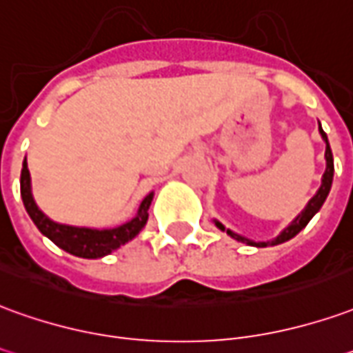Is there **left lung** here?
<instances>
[{
	"label": "left lung",
	"instance_id": "1",
	"mask_svg": "<svg viewBox=\"0 0 353 353\" xmlns=\"http://www.w3.org/2000/svg\"><path fill=\"white\" fill-rule=\"evenodd\" d=\"M319 134H321L323 141H325V174H323L321 177V187L317 189V193L307 201V204H305V208L300 214H298L296 218L292 219L290 223H288L287 228L281 231L279 235L275 236L273 241H263V243H256V241H250V239H246V236L239 235V233H235V231H231V229H225V225L223 223H219L218 219H214V223H216V228L221 229V231H225L231 239H235V241H239V243H245V245H250V246H258V248H263V246H275V245H281V243H287V241H290L292 236H296L302 229L310 223V219L314 218L317 212L321 210L323 202H325V199H327V194H329V191H331V185H332V176H334V162H332V152H331V147H329V139H327V134L323 132L321 124H319Z\"/></svg>",
	"mask_w": 353,
	"mask_h": 353
}]
</instances>
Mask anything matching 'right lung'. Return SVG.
Here are the masks:
<instances>
[{"label": "right lung", "instance_id": "add662e5", "mask_svg": "<svg viewBox=\"0 0 353 353\" xmlns=\"http://www.w3.org/2000/svg\"><path fill=\"white\" fill-rule=\"evenodd\" d=\"M21 196L22 202H24V208L28 212L32 221L36 223V228L41 231V235H46L59 248H63L72 256L97 260V258H103L107 254L114 252L117 248H120L128 241H132V239L139 235V231L145 228V223L149 219V206H151L154 193L147 194L139 204L137 214L134 218L122 223V225H118V228L93 229L66 225V223L53 221L38 208V204L34 201V194H32V179L30 172H28V164H26V159H24L21 172Z\"/></svg>", "mask_w": 353, "mask_h": 353}]
</instances>
